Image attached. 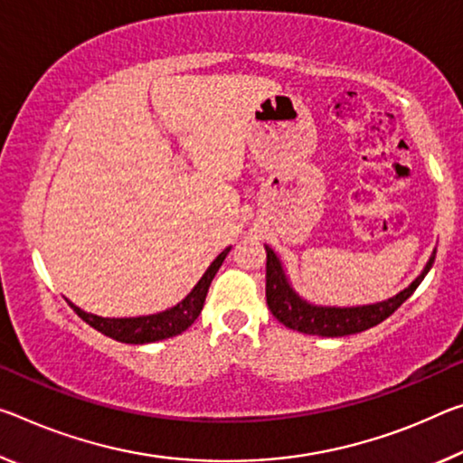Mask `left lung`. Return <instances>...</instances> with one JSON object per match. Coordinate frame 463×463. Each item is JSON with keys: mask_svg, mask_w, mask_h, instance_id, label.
Returning <instances> with one entry per match:
<instances>
[{"mask_svg": "<svg viewBox=\"0 0 463 463\" xmlns=\"http://www.w3.org/2000/svg\"><path fill=\"white\" fill-rule=\"evenodd\" d=\"M268 263H266V298L268 307L274 317L284 324L286 327L297 329L300 334L309 335H321V337H340L364 332V329L375 327L381 321L390 317L393 311H398V307L403 300L412 297V292L418 288V284L424 280V276L429 274V269L435 263L437 249L432 251L430 260L424 266L422 274L416 280L403 288L398 295L381 300V303L363 305V307H321L307 303L305 298H300L295 288H292L286 271L282 268L278 255L271 251L266 245Z\"/></svg>", "mask_w": 463, "mask_h": 463, "instance_id": "1", "label": "left lung"}]
</instances>
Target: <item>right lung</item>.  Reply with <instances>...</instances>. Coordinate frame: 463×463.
<instances>
[{
  "instance_id": "1",
  "label": "right lung",
  "mask_w": 463,
  "mask_h": 463,
  "mask_svg": "<svg viewBox=\"0 0 463 463\" xmlns=\"http://www.w3.org/2000/svg\"><path fill=\"white\" fill-rule=\"evenodd\" d=\"M231 247H226L218 258L210 263V268L205 269V274L200 278V282L194 286V290L177 303L171 309L154 315H142V317H99V315L86 313L68 300V305L78 313V317H82L88 326L97 329V332L113 337L117 342L126 344H150L165 340V337L179 335L181 332L194 324L200 317L205 295L212 280H214L216 271L222 266L226 255H229Z\"/></svg>"
}]
</instances>
